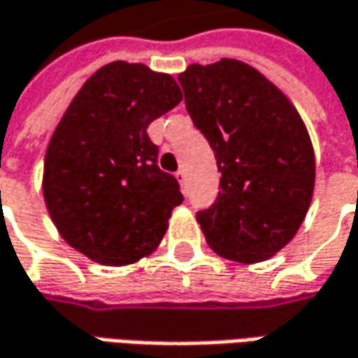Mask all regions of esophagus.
<instances>
[{
	"label": "esophagus",
	"mask_w": 358,
	"mask_h": 358,
	"mask_svg": "<svg viewBox=\"0 0 358 358\" xmlns=\"http://www.w3.org/2000/svg\"><path fill=\"white\" fill-rule=\"evenodd\" d=\"M176 178H178L182 190H186V170H178V172H176Z\"/></svg>",
	"instance_id": "obj_1"
}]
</instances>
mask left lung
<instances>
[{
  "instance_id": "obj_1",
  "label": "left lung",
  "mask_w": 358,
  "mask_h": 358,
  "mask_svg": "<svg viewBox=\"0 0 358 358\" xmlns=\"http://www.w3.org/2000/svg\"><path fill=\"white\" fill-rule=\"evenodd\" d=\"M178 80L222 172L216 202L196 214L206 241L231 262H265L293 240L313 198L309 132L289 99L248 63L190 65Z\"/></svg>"
}]
</instances>
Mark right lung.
Wrapping results in <instances>:
<instances>
[{
  "instance_id": "1",
  "label": "right lung",
  "mask_w": 358,
  "mask_h": 358,
  "mask_svg": "<svg viewBox=\"0 0 358 358\" xmlns=\"http://www.w3.org/2000/svg\"><path fill=\"white\" fill-rule=\"evenodd\" d=\"M180 101L170 75L115 61L91 75L59 120L45 155V206L61 238L96 264L150 255L184 200L146 132Z\"/></svg>"
}]
</instances>
